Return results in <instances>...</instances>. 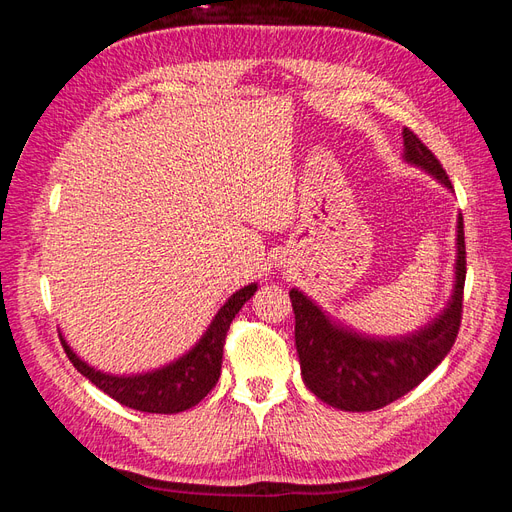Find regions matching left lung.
<instances>
[{
	"instance_id": "obj_1",
	"label": "left lung",
	"mask_w": 512,
	"mask_h": 512,
	"mask_svg": "<svg viewBox=\"0 0 512 512\" xmlns=\"http://www.w3.org/2000/svg\"><path fill=\"white\" fill-rule=\"evenodd\" d=\"M404 160L425 170L453 192L438 158L404 128ZM457 256L453 292L442 312L425 327L399 337H374L356 333L307 297L290 290L294 309V346L301 376L309 391L324 404L346 412H371L393 404L421 384L444 356L451 352L461 324L463 284H466V241L463 218H457Z\"/></svg>"
}]
</instances>
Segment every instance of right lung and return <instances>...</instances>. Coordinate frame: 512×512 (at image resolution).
<instances>
[{
  "label": "right lung",
  "instance_id": "right-lung-1",
  "mask_svg": "<svg viewBox=\"0 0 512 512\" xmlns=\"http://www.w3.org/2000/svg\"><path fill=\"white\" fill-rule=\"evenodd\" d=\"M256 290L258 284L254 282L232 292L228 301L218 309V314L213 316L203 337L188 352L158 369L143 371V374H106V371H100L83 361L70 348L64 335H59L61 346H64L72 365L87 380L94 382L100 391L119 401L121 406L151 414H177L196 406L218 382L222 371L224 339L230 322L239 314V309L254 297Z\"/></svg>",
  "mask_w": 512,
  "mask_h": 512
}]
</instances>
